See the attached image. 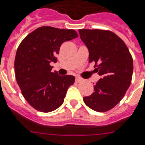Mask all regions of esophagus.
<instances>
[{
    "mask_svg": "<svg viewBox=\"0 0 145 145\" xmlns=\"http://www.w3.org/2000/svg\"><path fill=\"white\" fill-rule=\"evenodd\" d=\"M82 78H80V77H76V82H81V81H82Z\"/></svg>",
    "mask_w": 145,
    "mask_h": 145,
    "instance_id": "esophagus-1",
    "label": "esophagus"
}]
</instances>
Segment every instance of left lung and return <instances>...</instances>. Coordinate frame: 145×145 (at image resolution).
I'll use <instances>...</instances> for the list:
<instances>
[{
	"mask_svg": "<svg viewBox=\"0 0 145 145\" xmlns=\"http://www.w3.org/2000/svg\"><path fill=\"white\" fill-rule=\"evenodd\" d=\"M80 38L89 50V62L101 76L94 86L95 92L84 97L92 110L105 112L122 100L129 87L133 74V59L124 42L109 30L79 29Z\"/></svg>",
	"mask_w": 145,
	"mask_h": 145,
	"instance_id": "obj_1",
	"label": "left lung"
}]
</instances>
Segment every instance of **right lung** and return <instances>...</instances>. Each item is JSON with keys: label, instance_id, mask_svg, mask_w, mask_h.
Returning a JSON list of instances; mask_svg holds the SVG:
<instances>
[{"label": "right lung", "instance_id": "1", "mask_svg": "<svg viewBox=\"0 0 145 145\" xmlns=\"http://www.w3.org/2000/svg\"><path fill=\"white\" fill-rule=\"evenodd\" d=\"M78 37L74 29L41 27L22 40L14 61L15 76L22 95L32 108L43 113L59 108L75 77L52 72L61 44Z\"/></svg>", "mask_w": 145, "mask_h": 145}]
</instances>
